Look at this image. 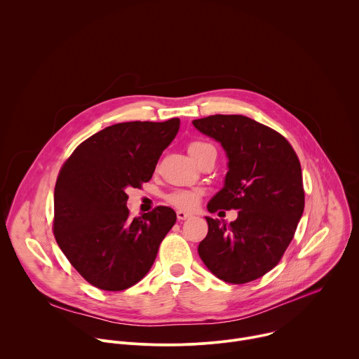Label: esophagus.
<instances>
[{
    "instance_id": "34e87169",
    "label": "esophagus",
    "mask_w": 359,
    "mask_h": 359,
    "mask_svg": "<svg viewBox=\"0 0 359 359\" xmlns=\"http://www.w3.org/2000/svg\"><path fill=\"white\" fill-rule=\"evenodd\" d=\"M176 215H177V219H179V220H186V219L191 217V215H190V213H187V212H183V210H179Z\"/></svg>"
}]
</instances>
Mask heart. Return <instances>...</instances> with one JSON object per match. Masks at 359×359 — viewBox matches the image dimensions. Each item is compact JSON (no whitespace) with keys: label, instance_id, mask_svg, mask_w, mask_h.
<instances>
[{"label":"heart","instance_id":"obj_1","mask_svg":"<svg viewBox=\"0 0 359 359\" xmlns=\"http://www.w3.org/2000/svg\"><path fill=\"white\" fill-rule=\"evenodd\" d=\"M208 146H210V144L203 143V142H193V143L189 144V153L193 158L197 151H200L201 149L208 147ZM200 197H201V190L191 189V190H177V191L172 193L168 197V200L173 204L175 208L184 209V210H191L198 204Z\"/></svg>","mask_w":359,"mask_h":359}]
</instances>
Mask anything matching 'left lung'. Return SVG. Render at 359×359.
Here are the masks:
<instances>
[{
  "label": "left lung",
  "mask_w": 359,
  "mask_h": 359,
  "mask_svg": "<svg viewBox=\"0 0 359 359\" xmlns=\"http://www.w3.org/2000/svg\"><path fill=\"white\" fill-rule=\"evenodd\" d=\"M193 125L217 140L229 159L224 186L208 210H238L230 224L206 217L209 233L198 244L200 259L226 283L257 280L278 264L302 216L299 161L283 135L247 116L213 115Z\"/></svg>",
  "instance_id": "obj_1"
}]
</instances>
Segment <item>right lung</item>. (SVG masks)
Listing matches in <instances>:
<instances>
[{
	"label": "right lung",
	"instance_id": "1",
	"mask_svg": "<svg viewBox=\"0 0 359 359\" xmlns=\"http://www.w3.org/2000/svg\"><path fill=\"white\" fill-rule=\"evenodd\" d=\"M180 119L123 122L82 142L60 170L54 193L55 240L74 269L92 285L122 291L155 263L176 213L158 206L130 219L129 187L151 179Z\"/></svg>",
	"mask_w": 359,
	"mask_h": 359
}]
</instances>
